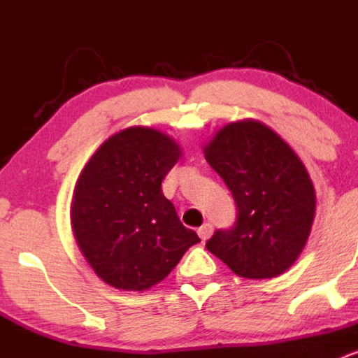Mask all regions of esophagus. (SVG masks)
<instances>
[{
    "label": "esophagus",
    "mask_w": 358,
    "mask_h": 358,
    "mask_svg": "<svg viewBox=\"0 0 358 358\" xmlns=\"http://www.w3.org/2000/svg\"><path fill=\"white\" fill-rule=\"evenodd\" d=\"M213 234V225L210 224V222H207V224H203L202 227L199 229V236H200V239H202L203 242L208 239V237H210Z\"/></svg>",
    "instance_id": "1"
}]
</instances>
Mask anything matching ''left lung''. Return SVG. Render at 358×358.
Segmentation results:
<instances>
[{
  "mask_svg": "<svg viewBox=\"0 0 358 358\" xmlns=\"http://www.w3.org/2000/svg\"><path fill=\"white\" fill-rule=\"evenodd\" d=\"M203 153L237 207L232 227L219 229L205 248L237 276L282 274L313 224L315 188L306 168L274 131L252 119L222 127Z\"/></svg>",
  "mask_w": 358,
  "mask_h": 358,
  "instance_id": "left-lung-1",
  "label": "left lung"
}]
</instances>
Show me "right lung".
<instances>
[{
	"instance_id": "add662e5",
	"label": "right lung",
	"mask_w": 358,
	"mask_h": 358,
	"mask_svg": "<svg viewBox=\"0 0 358 358\" xmlns=\"http://www.w3.org/2000/svg\"><path fill=\"white\" fill-rule=\"evenodd\" d=\"M180 155L166 134L134 126L110 136L82 170L72 200L73 234L108 285L150 289L200 242L162 192Z\"/></svg>"
}]
</instances>
